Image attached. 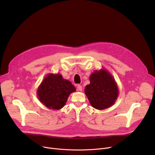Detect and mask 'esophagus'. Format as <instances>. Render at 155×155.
I'll return each instance as SVG.
<instances>
[{"label": "esophagus", "instance_id": "1", "mask_svg": "<svg viewBox=\"0 0 155 155\" xmlns=\"http://www.w3.org/2000/svg\"><path fill=\"white\" fill-rule=\"evenodd\" d=\"M77 90L80 91H81L83 90V87H82V86L81 84H78L77 85Z\"/></svg>", "mask_w": 155, "mask_h": 155}]
</instances>
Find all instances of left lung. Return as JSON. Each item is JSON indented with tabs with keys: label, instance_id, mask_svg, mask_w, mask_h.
<instances>
[{
	"label": "left lung",
	"instance_id": "8db88e82",
	"mask_svg": "<svg viewBox=\"0 0 155 155\" xmlns=\"http://www.w3.org/2000/svg\"><path fill=\"white\" fill-rule=\"evenodd\" d=\"M90 81L84 93L93 107L104 110L115 104L119 90L115 78L108 71L104 68L95 71L90 76Z\"/></svg>",
	"mask_w": 155,
	"mask_h": 155
}]
</instances>
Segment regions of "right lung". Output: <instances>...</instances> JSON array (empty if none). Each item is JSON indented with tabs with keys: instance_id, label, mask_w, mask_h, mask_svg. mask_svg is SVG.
<instances>
[{
	"instance_id": "right-lung-1",
	"label": "right lung",
	"mask_w": 155,
	"mask_h": 155,
	"mask_svg": "<svg viewBox=\"0 0 155 155\" xmlns=\"http://www.w3.org/2000/svg\"><path fill=\"white\" fill-rule=\"evenodd\" d=\"M75 91V87L61 74H48L39 85L37 95L40 102L48 108L60 110L69 95Z\"/></svg>"
}]
</instances>
